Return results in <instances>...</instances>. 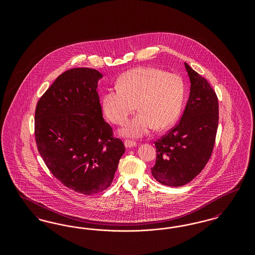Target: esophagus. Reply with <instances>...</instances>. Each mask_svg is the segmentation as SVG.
Wrapping results in <instances>:
<instances>
[{"label":"esophagus","mask_w":255,"mask_h":255,"mask_svg":"<svg viewBox=\"0 0 255 255\" xmlns=\"http://www.w3.org/2000/svg\"><path fill=\"white\" fill-rule=\"evenodd\" d=\"M124 145L126 148H133L134 146L136 145V143L133 141V140H125V142H124Z\"/></svg>","instance_id":"1"}]
</instances>
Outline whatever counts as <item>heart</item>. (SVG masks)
I'll return each mask as SVG.
<instances>
[{
    "label": "heart",
    "instance_id": "heart-1",
    "mask_svg": "<svg viewBox=\"0 0 255 255\" xmlns=\"http://www.w3.org/2000/svg\"><path fill=\"white\" fill-rule=\"evenodd\" d=\"M118 85L102 98V109L110 122L125 123L135 103L139 111L120 131L123 136L140 137L155 126L168 128L178 119L185 92L179 74L154 67H137L123 73Z\"/></svg>",
    "mask_w": 255,
    "mask_h": 255
}]
</instances>
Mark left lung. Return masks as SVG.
Segmentation results:
<instances>
[{"mask_svg":"<svg viewBox=\"0 0 255 255\" xmlns=\"http://www.w3.org/2000/svg\"><path fill=\"white\" fill-rule=\"evenodd\" d=\"M190 93L182 119L169 133L155 142L153 177L161 184L182 186L191 182L211 156L219 121L218 98L204 77L187 64Z\"/></svg>","mask_w":255,"mask_h":255,"instance_id":"left-lung-1","label":"left lung"}]
</instances>
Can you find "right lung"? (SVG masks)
Segmentation results:
<instances>
[{
	"instance_id": "add662e5",
	"label": "right lung",
	"mask_w": 255,
	"mask_h": 255,
	"mask_svg": "<svg viewBox=\"0 0 255 255\" xmlns=\"http://www.w3.org/2000/svg\"><path fill=\"white\" fill-rule=\"evenodd\" d=\"M102 77L94 69L69 70L46 91L35 110L41 157L56 179L81 194L108 188L125 152L102 116L97 93Z\"/></svg>"
}]
</instances>
